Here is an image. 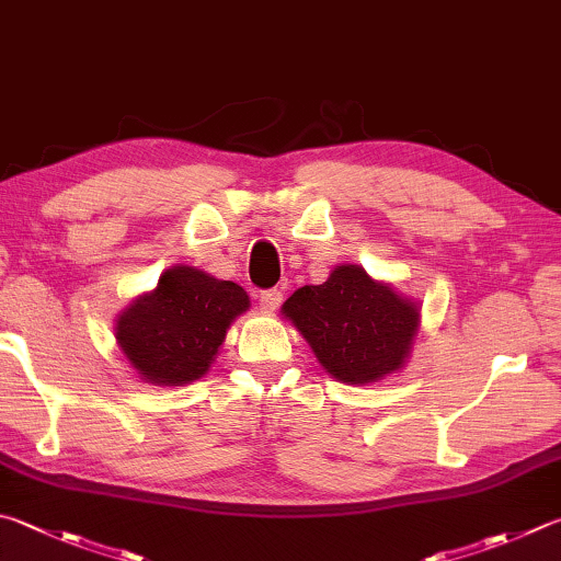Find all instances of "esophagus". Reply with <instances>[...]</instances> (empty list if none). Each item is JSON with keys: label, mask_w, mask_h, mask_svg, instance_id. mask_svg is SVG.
Returning <instances> with one entry per match:
<instances>
[{"label": "esophagus", "mask_w": 561, "mask_h": 561, "mask_svg": "<svg viewBox=\"0 0 561 561\" xmlns=\"http://www.w3.org/2000/svg\"><path fill=\"white\" fill-rule=\"evenodd\" d=\"M282 304V291L279 289H267L260 294V307L264 311H274Z\"/></svg>", "instance_id": "1"}]
</instances>
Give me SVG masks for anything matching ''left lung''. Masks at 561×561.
<instances>
[{
  "mask_svg": "<svg viewBox=\"0 0 561 561\" xmlns=\"http://www.w3.org/2000/svg\"><path fill=\"white\" fill-rule=\"evenodd\" d=\"M422 307L360 264H339L323 284H307L282 304V316L309 343L321 368L345 385L380 382L400 373L420 331Z\"/></svg>",
  "mask_w": 561,
  "mask_h": 561,
  "instance_id": "1",
  "label": "left lung"
}]
</instances>
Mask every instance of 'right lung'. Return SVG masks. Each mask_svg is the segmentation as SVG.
Masks as SVG:
<instances>
[{
	"mask_svg": "<svg viewBox=\"0 0 561 561\" xmlns=\"http://www.w3.org/2000/svg\"><path fill=\"white\" fill-rule=\"evenodd\" d=\"M248 309L240 284L176 264L117 313L115 341L139 380L188 385L210 370L232 321Z\"/></svg>",
	"mask_w": 561,
	"mask_h": 561,
	"instance_id": "1",
	"label": "right lung"
}]
</instances>
